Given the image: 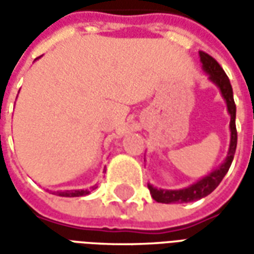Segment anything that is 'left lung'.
Returning a JSON list of instances; mask_svg holds the SVG:
<instances>
[{
    "mask_svg": "<svg viewBox=\"0 0 254 254\" xmlns=\"http://www.w3.org/2000/svg\"><path fill=\"white\" fill-rule=\"evenodd\" d=\"M200 61L202 64L204 72L208 73L209 80L212 81L219 89L220 94L223 96L227 105V111L230 114V148L227 152V156L222 165L219 166L216 170L209 173L208 176L202 177L201 180L194 182L193 185L178 190H166V189H158L148 184V189L151 191V196L155 201L165 202V204H171V202H190L200 200L202 197L208 196L209 193H212L220 181L223 180V177L227 174L231 162L234 159L235 148H237V127H235V103L234 96H233V88L227 77V74L224 73L222 66L219 65L218 61L212 58L209 54L204 52H200Z\"/></svg>",
    "mask_w": 254,
    "mask_h": 254,
    "instance_id": "1",
    "label": "left lung"
}]
</instances>
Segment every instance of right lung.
<instances>
[{"instance_id": "right-lung-1", "label": "right lung", "mask_w": 254, "mask_h": 254, "mask_svg": "<svg viewBox=\"0 0 254 254\" xmlns=\"http://www.w3.org/2000/svg\"><path fill=\"white\" fill-rule=\"evenodd\" d=\"M95 188L96 187H92L91 189H80V190H76V189H73V190H58V191H54L57 196H61V197H80V196H87V194H89L91 191L94 190Z\"/></svg>"}]
</instances>
